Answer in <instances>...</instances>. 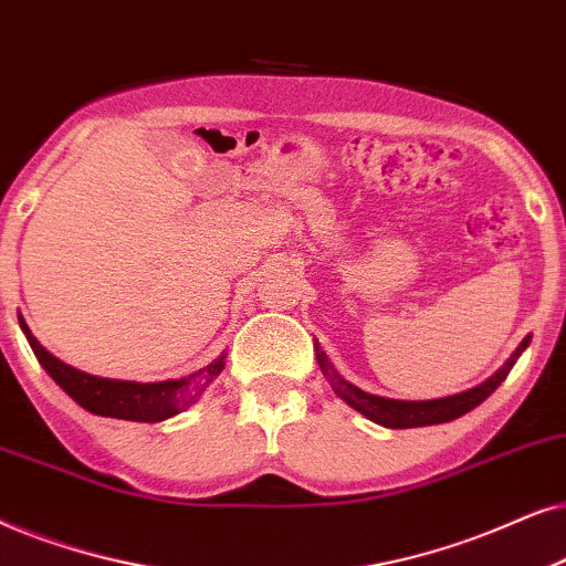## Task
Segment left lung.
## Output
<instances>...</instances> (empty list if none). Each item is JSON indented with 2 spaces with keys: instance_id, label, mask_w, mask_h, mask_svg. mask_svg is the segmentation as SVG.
Returning a JSON list of instances; mask_svg holds the SVG:
<instances>
[{
  "instance_id": "1",
  "label": "left lung",
  "mask_w": 566,
  "mask_h": 566,
  "mask_svg": "<svg viewBox=\"0 0 566 566\" xmlns=\"http://www.w3.org/2000/svg\"><path fill=\"white\" fill-rule=\"evenodd\" d=\"M531 336H525L515 352L510 354V359L496 370L492 378H486L481 386L463 390V394L455 396H446V398H429V401H398V398H386V396H375L367 394L349 382L346 378L338 375V370L331 365V359L326 357V352L321 349V344L315 342V359H318L323 375L334 388V394L352 406L354 411H359L361 417H367L375 424L388 427V429H411V427H429V424H446V421H453L463 413H469L476 409L481 401H486L489 396L494 394L496 388L502 386V380L507 378L512 367L520 354L528 349Z\"/></svg>"
}]
</instances>
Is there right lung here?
Returning a JSON list of instances; mask_svg holds the SVG:
<instances>
[{
    "label": "right lung",
    "mask_w": 566,
    "mask_h": 566,
    "mask_svg": "<svg viewBox=\"0 0 566 566\" xmlns=\"http://www.w3.org/2000/svg\"><path fill=\"white\" fill-rule=\"evenodd\" d=\"M22 334H25L30 349L41 361L59 388L66 396L74 398L82 409L95 413V417H111V419H126V421H165L176 413L186 411L188 406L196 403L205 390L217 380V375L224 370V357L220 354L207 367L196 370L186 378L176 380H160V382H137V380H116V378H101V375L82 373L77 367L66 365L59 357H54L46 346H43L28 328L22 315H18Z\"/></svg>",
    "instance_id": "obj_1"
}]
</instances>
